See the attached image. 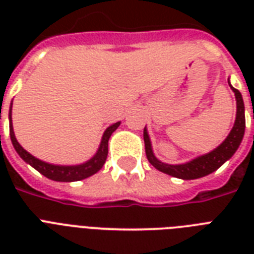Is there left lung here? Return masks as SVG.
I'll list each match as a JSON object with an SVG mask.
<instances>
[{"instance_id": "left-lung-1", "label": "left lung", "mask_w": 254, "mask_h": 254, "mask_svg": "<svg viewBox=\"0 0 254 254\" xmlns=\"http://www.w3.org/2000/svg\"><path fill=\"white\" fill-rule=\"evenodd\" d=\"M231 88L236 96V120H235L232 130L228 134V137L223 141L220 146H217L215 150H212L208 154L200 155V157H197V158L187 163H183V165H167V163L161 162L155 158L154 153L151 150L150 138H149L146 127H145L143 129V141H145V151H146L149 162L159 171L169 174L171 177L179 178V179H197V178L205 177V175L216 171L223 163L227 162L240 146L245 131V108L243 96L236 88H233L232 85H231Z\"/></svg>"}]
</instances>
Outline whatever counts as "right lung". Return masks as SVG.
Wrapping results in <instances>:
<instances>
[{"label": "right lung", "mask_w": 254, "mask_h": 254, "mask_svg": "<svg viewBox=\"0 0 254 254\" xmlns=\"http://www.w3.org/2000/svg\"><path fill=\"white\" fill-rule=\"evenodd\" d=\"M120 127V123H116L113 125L108 127L107 130L104 131L103 138H101V143L97 153L93 155V158L87 161L85 163L81 165H75V166H59V165H51V163L43 162L41 159L35 158L33 155L27 153L23 147L18 143L15 134L13 130V124H11V107H10V138L13 142V146L15 149L19 157H21L25 162H27L30 166H33L34 169L38 170L42 175H45L49 179L57 182H76L85 179V178L91 177L93 174H96L101 167L104 166V163L107 161L108 155V141L111 138L112 133Z\"/></svg>", "instance_id": "right-lung-1"}]
</instances>
